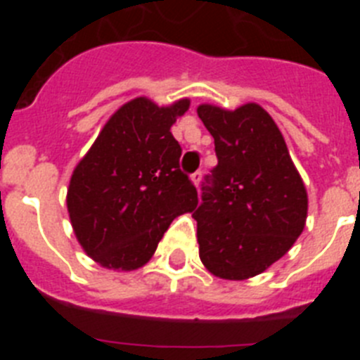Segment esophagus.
<instances>
[{
    "instance_id": "1",
    "label": "esophagus",
    "mask_w": 360,
    "mask_h": 360,
    "mask_svg": "<svg viewBox=\"0 0 360 360\" xmlns=\"http://www.w3.org/2000/svg\"><path fill=\"white\" fill-rule=\"evenodd\" d=\"M191 182H193L196 187H198L200 182H202V171H196V173L191 174Z\"/></svg>"
}]
</instances>
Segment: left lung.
I'll list each match as a JSON object with an SVG mask.
<instances>
[{"mask_svg":"<svg viewBox=\"0 0 360 360\" xmlns=\"http://www.w3.org/2000/svg\"><path fill=\"white\" fill-rule=\"evenodd\" d=\"M214 139L218 165L196 219L200 259L229 281L254 278L295 243L308 214V195L274 119L259 104L236 110L200 104Z\"/></svg>","mask_w":360,"mask_h":360,"instance_id":"obj_1","label":"left lung"}]
</instances>
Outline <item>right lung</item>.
Here are the masks:
<instances>
[{
  "instance_id": "right-lung-1",
  "label": "right lung",
  "mask_w": 360,
  "mask_h": 360,
  "mask_svg": "<svg viewBox=\"0 0 360 360\" xmlns=\"http://www.w3.org/2000/svg\"><path fill=\"white\" fill-rule=\"evenodd\" d=\"M189 106V98L169 106L131 98L75 165L66 193L70 221L82 250L104 269L144 266L171 221L198 205L171 133Z\"/></svg>"
}]
</instances>
